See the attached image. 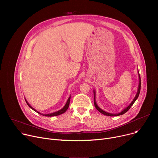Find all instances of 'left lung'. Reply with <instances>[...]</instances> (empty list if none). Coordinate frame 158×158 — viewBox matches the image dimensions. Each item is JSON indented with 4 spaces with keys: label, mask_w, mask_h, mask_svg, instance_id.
Here are the masks:
<instances>
[{
    "label": "left lung",
    "mask_w": 158,
    "mask_h": 158,
    "mask_svg": "<svg viewBox=\"0 0 158 158\" xmlns=\"http://www.w3.org/2000/svg\"><path fill=\"white\" fill-rule=\"evenodd\" d=\"M138 77H139V85H138V91H137V93L134 98V99L133 100V101L131 102V103L129 105V106H127L126 108H124L121 112H120L118 114H110V113H108V112H105V111L103 110L102 109H101L97 105L96 103V91L94 90V106L96 107V108L99 111V112L100 113H101L103 115H107V116H118V115H121L123 114H124L125 113H126L127 111L130 109V108L132 106V105L134 104V103L135 102V101L137 99V98H138V96L139 94H140V89H141V79H140V74H139V72H138Z\"/></svg>",
    "instance_id": "obj_1"
}]
</instances>
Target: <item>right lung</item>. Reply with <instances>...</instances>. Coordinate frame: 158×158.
Listing matches in <instances>:
<instances>
[{
  "mask_svg": "<svg viewBox=\"0 0 158 158\" xmlns=\"http://www.w3.org/2000/svg\"><path fill=\"white\" fill-rule=\"evenodd\" d=\"M70 99H71V96H69V98H68V101H67V102H66V105H65V106L62 108V109H60V110H59V111H57V112H53V113H51V114H41L40 112H39L38 111H37L36 110H35L34 108H32L30 105H29V103H28V102L27 101V100L25 99V101H26V103H27V104L28 105V106H29L31 108H32L34 111H35V112H37V113H38L39 114H41V115H43V116H46V117H53V116H57V115H60V114H64V112H66V110H68V107H69V102H70Z\"/></svg>",
  "mask_w": 158,
  "mask_h": 158,
  "instance_id": "obj_1",
  "label": "right lung"
}]
</instances>
